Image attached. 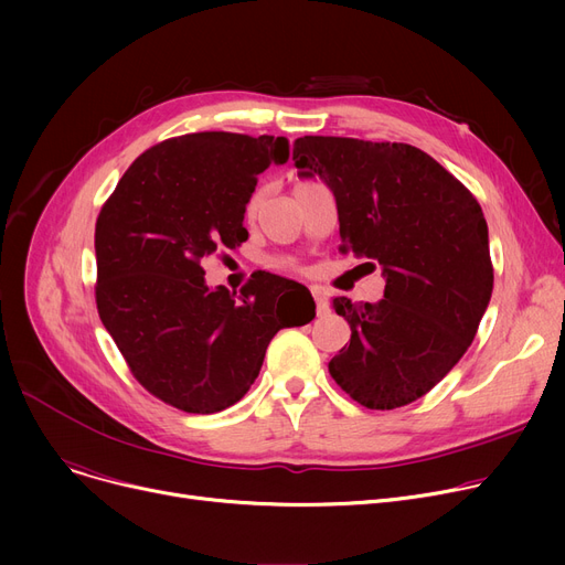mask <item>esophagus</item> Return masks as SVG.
<instances>
[{"mask_svg":"<svg viewBox=\"0 0 565 565\" xmlns=\"http://www.w3.org/2000/svg\"><path fill=\"white\" fill-rule=\"evenodd\" d=\"M311 295H313V300H316L318 313H320V316L328 313V311H330V302H328V292H324V288L311 286Z\"/></svg>","mask_w":565,"mask_h":565,"instance_id":"1","label":"esophagus"}]
</instances>
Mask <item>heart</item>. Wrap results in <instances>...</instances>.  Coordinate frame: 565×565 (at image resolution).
I'll return each instance as SVG.
<instances>
[{
    "label": "heart",
    "instance_id": "obj_1",
    "mask_svg": "<svg viewBox=\"0 0 565 565\" xmlns=\"http://www.w3.org/2000/svg\"><path fill=\"white\" fill-rule=\"evenodd\" d=\"M254 205H256V199H254V201H252V203H249V207H254Z\"/></svg>",
    "mask_w": 565,
    "mask_h": 565
}]
</instances>
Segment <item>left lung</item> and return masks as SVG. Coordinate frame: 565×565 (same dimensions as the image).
<instances>
[{
	"mask_svg": "<svg viewBox=\"0 0 565 565\" xmlns=\"http://www.w3.org/2000/svg\"><path fill=\"white\" fill-rule=\"evenodd\" d=\"M298 175L337 199L341 252L382 267L375 305L334 298L350 345L330 362L339 387L369 409L428 394L477 337L492 295L488 224L479 201L409 143L300 137Z\"/></svg>",
	"mask_w": 565,
	"mask_h": 565,
	"instance_id": "left-lung-1",
	"label": "left lung"
}]
</instances>
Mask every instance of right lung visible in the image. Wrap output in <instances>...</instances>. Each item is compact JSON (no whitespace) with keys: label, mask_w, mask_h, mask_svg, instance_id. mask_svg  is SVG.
Wrapping results in <instances>:
<instances>
[{"label":"right lung","mask_w":565,"mask_h":565,"mask_svg":"<svg viewBox=\"0 0 565 565\" xmlns=\"http://www.w3.org/2000/svg\"><path fill=\"white\" fill-rule=\"evenodd\" d=\"M288 148L286 137L270 135L167 139L130 164L98 215L100 320L132 375L178 409L213 414L241 401L273 337L300 322L290 318L292 298L316 316L311 292L290 279L260 273L237 298L207 288L201 267L247 241L256 175L288 162Z\"/></svg>","instance_id":"obj_1"}]
</instances>
